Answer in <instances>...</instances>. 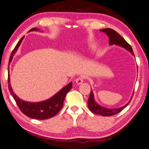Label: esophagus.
Masks as SVG:
<instances>
[{
  "label": "esophagus",
  "instance_id": "34e87169",
  "mask_svg": "<svg viewBox=\"0 0 149 149\" xmlns=\"http://www.w3.org/2000/svg\"><path fill=\"white\" fill-rule=\"evenodd\" d=\"M83 80H84V77H79L76 79V80H75V81H76V83L78 85H81L83 83Z\"/></svg>",
  "mask_w": 149,
  "mask_h": 149
}]
</instances>
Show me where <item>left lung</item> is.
Here are the masks:
<instances>
[{
  "label": "left lung",
  "instance_id": "8db88e82",
  "mask_svg": "<svg viewBox=\"0 0 149 149\" xmlns=\"http://www.w3.org/2000/svg\"><path fill=\"white\" fill-rule=\"evenodd\" d=\"M100 31L105 32L107 34L108 36L109 37V44L111 45H117L121 46L122 47L125 48V49L129 51L130 52H131V54L134 56V52L132 50V48L130 45L121 36H120L117 32L111 28H104V29L100 30ZM132 99V97L131 100ZM131 100L126 104L125 106L122 107L119 109H107V108L101 107L99 104H97L96 102L95 101L94 97H93V93L92 91H91L90 95H89L88 101H87V105L90 111L92 112L93 113L97 114V115H100L104 117H109V116H112L117 115V113H119V112H121L122 110H123L129 104Z\"/></svg>",
  "mask_w": 149,
  "mask_h": 149
}]
</instances>
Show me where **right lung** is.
Listing matches in <instances>:
<instances>
[{
  "instance_id": "obj_1",
  "label": "right lung",
  "mask_w": 149,
  "mask_h": 149,
  "mask_svg": "<svg viewBox=\"0 0 149 149\" xmlns=\"http://www.w3.org/2000/svg\"><path fill=\"white\" fill-rule=\"evenodd\" d=\"M32 30H38V29L33 28L30 29V31H32ZM24 38V36L19 40L15 48L12 51L9 58V66L14 54L17 52V49L19 47ZM8 87H9L10 93L13 97L16 104H17L22 113H24L28 117L32 118V119L43 120L53 117L59 113V111H60L63 107V104H64V100L67 93L72 88V82L70 83L51 98L40 102H25L20 100L12 90L11 85H10L9 74H8Z\"/></svg>"
}]
</instances>
